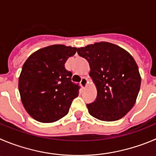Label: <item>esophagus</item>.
<instances>
[{
  "label": "esophagus",
  "instance_id": "1",
  "mask_svg": "<svg viewBox=\"0 0 156 156\" xmlns=\"http://www.w3.org/2000/svg\"><path fill=\"white\" fill-rule=\"evenodd\" d=\"M80 85L83 88H85L87 87V85H88V80L85 78H82L81 80V82H80Z\"/></svg>",
  "mask_w": 156,
  "mask_h": 156
}]
</instances>
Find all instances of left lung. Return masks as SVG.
Listing matches in <instances>:
<instances>
[{
  "label": "left lung",
  "mask_w": 156,
  "mask_h": 156,
  "mask_svg": "<svg viewBox=\"0 0 156 156\" xmlns=\"http://www.w3.org/2000/svg\"><path fill=\"white\" fill-rule=\"evenodd\" d=\"M90 65L97 88L94 102L87 104L93 117L113 122L124 117L135 105L141 85L139 68L132 55L118 45L101 41L78 48Z\"/></svg>",
  "instance_id": "obj_1"
}]
</instances>
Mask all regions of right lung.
<instances>
[{"instance_id":"1","label":"right lung","mask_w":156,"mask_h":156,"mask_svg":"<svg viewBox=\"0 0 156 156\" xmlns=\"http://www.w3.org/2000/svg\"><path fill=\"white\" fill-rule=\"evenodd\" d=\"M77 48L54 44L30 55L18 80L21 102L35 120L51 123L66 115L80 87L71 81L72 73L65 64Z\"/></svg>"}]
</instances>
